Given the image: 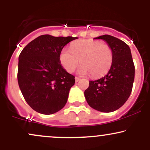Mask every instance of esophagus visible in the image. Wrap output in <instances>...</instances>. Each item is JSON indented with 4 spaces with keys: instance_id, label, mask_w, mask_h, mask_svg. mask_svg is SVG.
<instances>
[{
    "instance_id": "1",
    "label": "esophagus",
    "mask_w": 150,
    "mask_h": 150,
    "mask_svg": "<svg viewBox=\"0 0 150 150\" xmlns=\"http://www.w3.org/2000/svg\"><path fill=\"white\" fill-rule=\"evenodd\" d=\"M80 79L79 78V77H75V82H79V81H80Z\"/></svg>"
}]
</instances>
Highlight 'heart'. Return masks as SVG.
<instances>
[{"mask_svg": "<svg viewBox=\"0 0 150 150\" xmlns=\"http://www.w3.org/2000/svg\"><path fill=\"white\" fill-rule=\"evenodd\" d=\"M60 61L68 73L73 72L80 63L82 65L78 70L80 75L90 74L93 78H97L111 69L113 52L111 46L100 41L81 39L72 43L70 50H62Z\"/></svg>", "mask_w": 150, "mask_h": 150, "instance_id": "1", "label": "heart"}]
</instances>
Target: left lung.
<instances>
[{
	"label": "left lung",
	"instance_id": "left-lung-1",
	"mask_svg": "<svg viewBox=\"0 0 150 150\" xmlns=\"http://www.w3.org/2000/svg\"><path fill=\"white\" fill-rule=\"evenodd\" d=\"M103 39L111 47L113 62L104 77L89 81L85 97L91 107L109 113L121 107L131 94L135 78V65L128 44L113 36L104 34L94 38Z\"/></svg>",
	"mask_w": 150,
	"mask_h": 150
}]
</instances>
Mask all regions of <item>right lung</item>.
<instances>
[{"label":"right lung","instance_id":"right-lung-1","mask_svg":"<svg viewBox=\"0 0 150 150\" xmlns=\"http://www.w3.org/2000/svg\"><path fill=\"white\" fill-rule=\"evenodd\" d=\"M73 37L39 36L19 56L18 80L25 101L34 111L49 115L65 106L75 76L62 67L60 53Z\"/></svg>","mask_w":150,"mask_h":150}]
</instances>
